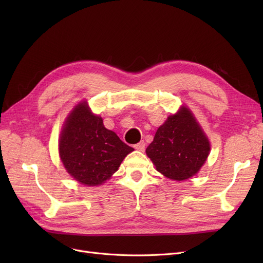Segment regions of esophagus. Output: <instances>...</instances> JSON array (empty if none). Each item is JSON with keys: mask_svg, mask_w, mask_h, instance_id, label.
Segmentation results:
<instances>
[{"mask_svg": "<svg viewBox=\"0 0 263 263\" xmlns=\"http://www.w3.org/2000/svg\"><path fill=\"white\" fill-rule=\"evenodd\" d=\"M145 147H146V144H145L144 141H142V142H140V143H137L136 145H134V148H135L136 150H140V151H144V150H145Z\"/></svg>", "mask_w": 263, "mask_h": 263, "instance_id": "obj_1", "label": "esophagus"}]
</instances>
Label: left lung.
Wrapping results in <instances>:
<instances>
[{"instance_id": "left-lung-1", "label": "left lung", "mask_w": 263, "mask_h": 263, "mask_svg": "<svg viewBox=\"0 0 263 263\" xmlns=\"http://www.w3.org/2000/svg\"><path fill=\"white\" fill-rule=\"evenodd\" d=\"M209 153L208 137L185 106L167 117L146 149L157 171L176 181L196 175Z\"/></svg>"}]
</instances>
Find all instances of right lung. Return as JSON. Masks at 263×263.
<instances>
[{"mask_svg":"<svg viewBox=\"0 0 263 263\" xmlns=\"http://www.w3.org/2000/svg\"><path fill=\"white\" fill-rule=\"evenodd\" d=\"M59 149L67 173L87 186L106 181L134 150L103 126L102 118L91 113L86 101L80 102L67 117Z\"/></svg>","mask_w":263,"mask_h":263,"instance_id":"right-lung-1","label":"right lung"}]
</instances>
